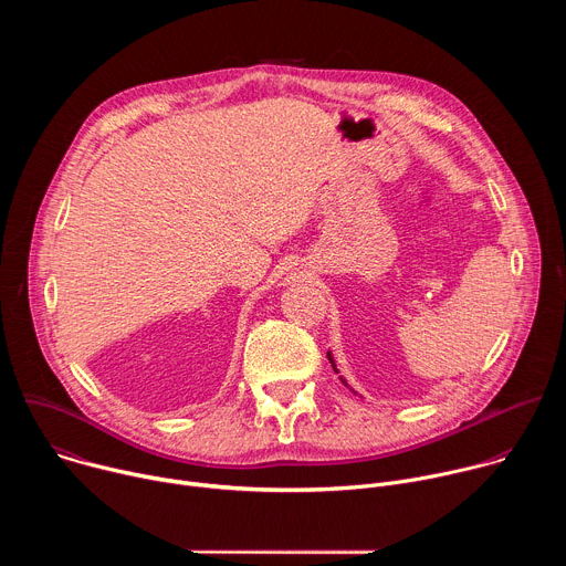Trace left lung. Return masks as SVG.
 Segmentation results:
<instances>
[{"label": "left lung", "instance_id": "obj_1", "mask_svg": "<svg viewBox=\"0 0 566 566\" xmlns=\"http://www.w3.org/2000/svg\"><path fill=\"white\" fill-rule=\"evenodd\" d=\"M327 358H329V363H332V367H334V371H336V374H338V367H336V363H334V356H332V352H327ZM340 380H343V382H345V385H347V380H345V378H343V376H340ZM347 387H349V385H347Z\"/></svg>", "mask_w": 566, "mask_h": 566}]
</instances>
